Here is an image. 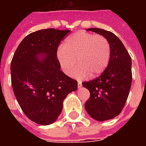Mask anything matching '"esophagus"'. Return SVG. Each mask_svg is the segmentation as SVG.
Wrapping results in <instances>:
<instances>
[{"instance_id": "obj_1", "label": "esophagus", "mask_w": 146, "mask_h": 146, "mask_svg": "<svg viewBox=\"0 0 146 146\" xmlns=\"http://www.w3.org/2000/svg\"><path fill=\"white\" fill-rule=\"evenodd\" d=\"M77 86H78V88L80 89V88L82 87V84H81V82L78 81V84H77Z\"/></svg>"}]
</instances>
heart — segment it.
<instances>
[{"mask_svg": "<svg viewBox=\"0 0 146 146\" xmlns=\"http://www.w3.org/2000/svg\"><path fill=\"white\" fill-rule=\"evenodd\" d=\"M111 48L108 40L102 35L80 31L67 37L57 57L64 73L70 75L78 62L73 76L95 77L103 73L110 62ZM78 61H76V59Z\"/></svg>", "mask_w": 146, "mask_h": 146, "instance_id": "1", "label": "heart"}]
</instances>
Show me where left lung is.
I'll return each mask as SVG.
<instances>
[{"mask_svg": "<svg viewBox=\"0 0 146 146\" xmlns=\"http://www.w3.org/2000/svg\"><path fill=\"white\" fill-rule=\"evenodd\" d=\"M87 30L105 36L111 48L110 62L104 72L95 79L82 83L90 92L85 110L94 119L104 121L118 116L125 106L132 83L131 58L112 32L98 28Z\"/></svg>", "mask_w": 146, "mask_h": 146, "instance_id": "8db88e82", "label": "left lung"}]
</instances>
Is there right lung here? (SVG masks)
<instances>
[{
	"label": "right lung",
	"mask_w": 146,
	"mask_h": 146,
	"mask_svg": "<svg viewBox=\"0 0 146 146\" xmlns=\"http://www.w3.org/2000/svg\"><path fill=\"white\" fill-rule=\"evenodd\" d=\"M70 30H40L22 40L11 62V86L25 115L48 125L62 110V102L77 89V81L60 70L57 51Z\"/></svg>",
	"instance_id": "add662e5"
}]
</instances>
